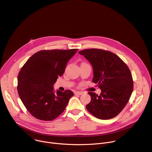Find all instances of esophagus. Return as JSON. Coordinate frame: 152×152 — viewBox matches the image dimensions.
Instances as JSON below:
<instances>
[{"instance_id":"obj_1","label":"esophagus","mask_w":152,"mask_h":152,"mask_svg":"<svg viewBox=\"0 0 152 152\" xmlns=\"http://www.w3.org/2000/svg\"><path fill=\"white\" fill-rule=\"evenodd\" d=\"M83 94V92H81V91H77L75 93V94H77V95H81Z\"/></svg>"}]
</instances>
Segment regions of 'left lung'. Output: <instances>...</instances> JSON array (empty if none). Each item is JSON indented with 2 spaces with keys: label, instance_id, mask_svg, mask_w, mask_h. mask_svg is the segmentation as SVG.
Returning a JSON list of instances; mask_svg holds the SVG:
<instances>
[{
  "label": "left lung",
  "instance_id": "8db88e82",
  "mask_svg": "<svg viewBox=\"0 0 152 152\" xmlns=\"http://www.w3.org/2000/svg\"><path fill=\"white\" fill-rule=\"evenodd\" d=\"M93 67V82L101 90L100 96L89 92L91 102L87 110L96 117L108 120L117 116L125 107L131 96L134 83L131 71L115 54L97 49L79 52Z\"/></svg>",
  "mask_w": 152,
  "mask_h": 152
}]
</instances>
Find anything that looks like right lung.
Returning <instances> with one entry per match:
<instances>
[{
  "instance_id": "add662e5",
  "label": "right lung",
  "mask_w": 152,
  "mask_h": 152,
  "mask_svg": "<svg viewBox=\"0 0 152 152\" xmlns=\"http://www.w3.org/2000/svg\"><path fill=\"white\" fill-rule=\"evenodd\" d=\"M77 49L41 50L28 59L17 78V91L28 111L37 119L51 121L61 115L73 93L54 90L68 61Z\"/></svg>"
}]
</instances>
